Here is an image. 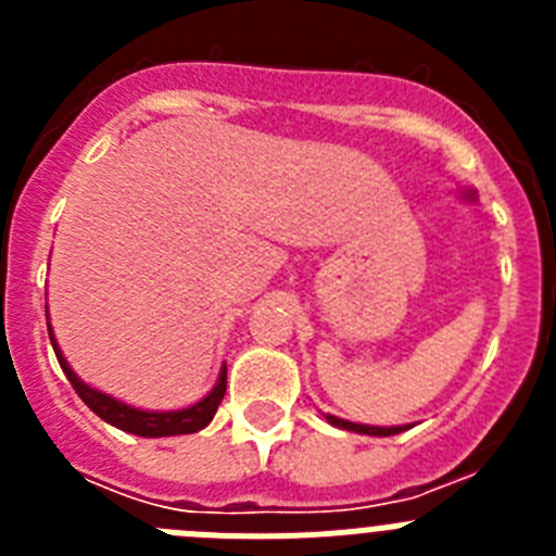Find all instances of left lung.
Returning a JSON list of instances; mask_svg holds the SVG:
<instances>
[{
  "mask_svg": "<svg viewBox=\"0 0 556 556\" xmlns=\"http://www.w3.org/2000/svg\"><path fill=\"white\" fill-rule=\"evenodd\" d=\"M326 420L337 429H345V431H356V434H370V437H392V434H401V431L412 429V426H367V424H351V420H342V417H333L326 415Z\"/></svg>",
  "mask_w": 556,
  "mask_h": 556,
  "instance_id": "left-lung-1",
  "label": "left lung"
}]
</instances>
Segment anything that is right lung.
<instances>
[{"instance_id":"right-lung-1","label":"right lung","mask_w":556,"mask_h":556,"mask_svg":"<svg viewBox=\"0 0 556 556\" xmlns=\"http://www.w3.org/2000/svg\"><path fill=\"white\" fill-rule=\"evenodd\" d=\"M47 331H49V342H52V348H55L58 362H61L63 372H66V378L72 381V387H75L77 395L83 397V404L94 412V415H100L105 424L116 426V429L127 431V434H136V437L194 434V431L205 429V426L214 420V415H217V406L223 404L225 378H228V367L225 365H223V370H219L217 384L211 387L208 395L200 397L198 404L186 406V409L155 412V409H139V406L125 404V401H119V397H113V395H108V392H100V390H94L91 384H86V381H83V378L77 376L72 367H68L66 356H63L61 345H58L55 331H52V326H49V323H47Z\"/></svg>"}]
</instances>
